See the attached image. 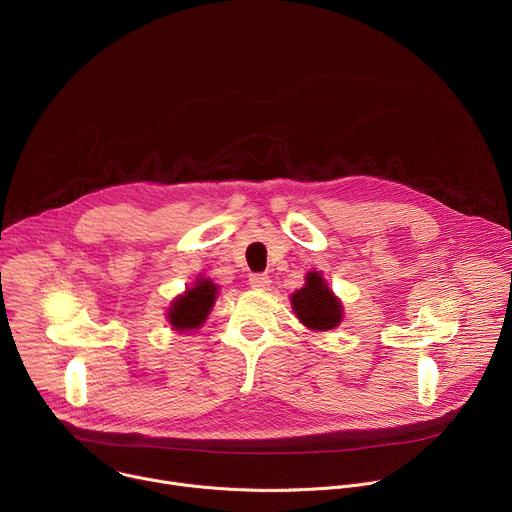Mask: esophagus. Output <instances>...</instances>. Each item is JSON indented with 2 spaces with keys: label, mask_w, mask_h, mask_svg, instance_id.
I'll return each mask as SVG.
<instances>
[{
  "label": "esophagus",
  "mask_w": 512,
  "mask_h": 512,
  "mask_svg": "<svg viewBox=\"0 0 512 512\" xmlns=\"http://www.w3.org/2000/svg\"><path fill=\"white\" fill-rule=\"evenodd\" d=\"M249 283L253 289H267L271 285V279L265 273H253L249 277Z\"/></svg>",
  "instance_id": "34e87169"
}]
</instances>
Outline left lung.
I'll use <instances>...</instances> for the list:
<instances>
[{"label":"left lung","mask_w":512,"mask_h":512,"mask_svg":"<svg viewBox=\"0 0 512 512\" xmlns=\"http://www.w3.org/2000/svg\"><path fill=\"white\" fill-rule=\"evenodd\" d=\"M291 308L298 320L314 332H328L340 326L344 308L340 298L328 287V281L320 271H308L304 287L289 296Z\"/></svg>","instance_id":"left-lung-1"}]
</instances>
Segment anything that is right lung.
Instances as JSON below:
<instances>
[{
	"label": "right lung",
	"instance_id": "add662e5",
	"mask_svg": "<svg viewBox=\"0 0 512 512\" xmlns=\"http://www.w3.org/2000/svg\"><path fill=\"white\" fill-rule=\"evenodd\" d=\"M216 298H218V285L212 279L198 275L196 281L190 287H186L184 294L172 300L166 312L168 324L176 332L198 330L208 318Z\"/></svg>",
	"mask_w": 512,
	"mask_h": 512
}]
</instances>
